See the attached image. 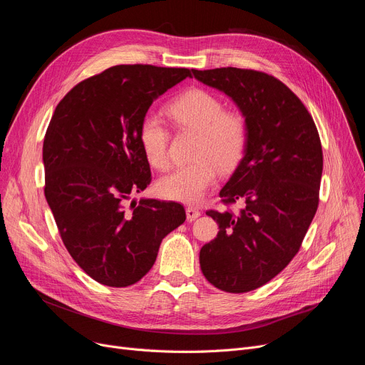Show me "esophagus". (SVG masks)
Here are the masks:
<instances>
[{
  "label": "esophagus",
  "instance_id": "esophagus-1",
  "mask_svg": "<svg viewBox=\"0 0 365 365\" xmlns=\"http://www.w3.org/2000/svg\"><path fill=\"white\" fill-rule=\"evenodd\" d=\"M200 216H201V212H200L198 208H195V207H187L186 208V217H187V220H195Z\"/></svg>",
  "mask_w": 365,
  "mask_h": 365
}]
</instances>
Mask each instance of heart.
Here are the masks:
<instances>
[{
    "mask_svg": "<svg viewBox=\"0 0 365 365\" xmlns=\"http://www.w3.org/2000/svg\"><path fill=\"white\" fill-rule=\"evenodd\" d=\"M179 125L200 133L192 164L176 167L158 180L161 197L185 204L200 202L216 182L219 167L234 168L244 155L248 125L240 112L225 110L216 94L202 88L183 93L167 106ZM168 128L157 113H146L140 121L138 139L148 163L158 170L168 165Z\"/></svg>",
    "mask_w": 365,
    "mask_h": 365,
    "instance_id": "b5f03b06",
    "label": "heart"
}]
</instances>
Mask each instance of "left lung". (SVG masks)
I'll list each match as a JSON object with an SVG mask.
<instances>
[{"instance_id": "8db88e82", "label": "left lung", "mask_w": 365, "mask_h": 365, "mask_svg": "<svg viewBox=\"0 0 365 365\" xmlns=\"http://www.w3.org/2000/svg\"><path fill=\"white\" fill-rule=\"evenodd\" d=\"M192 73L229 96L248 125L244 157L219 194L225 204L244 207L235 215L208 210L219 234L200 252L210 284L247 293L277 277L308 232L319 201V134L300 99L272 75L240 68Z\"/></svg>"}]
</instances>
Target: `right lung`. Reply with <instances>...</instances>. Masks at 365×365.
Here are the masks:
<instances>
[{
  "label": "right lung",
  "mask_w": 365,
  "mask_h": 365,
  "mask_svg": "<svg viewBox=\"0 0 365 365\" xmlns=\"http://www.w3.org/2000/svg\"><path fill=\"white\" fill-rule=\"evenodd\" d=\"M186 76V68L112 66L76 84L54 109L43 145L46 200L72 259L103 285L142 279L163 238L186 219L173 201L127 207L150 183L140 121Z\"/></svg>",
  "instance_id": "right-lung-1"
}]
</instances>
